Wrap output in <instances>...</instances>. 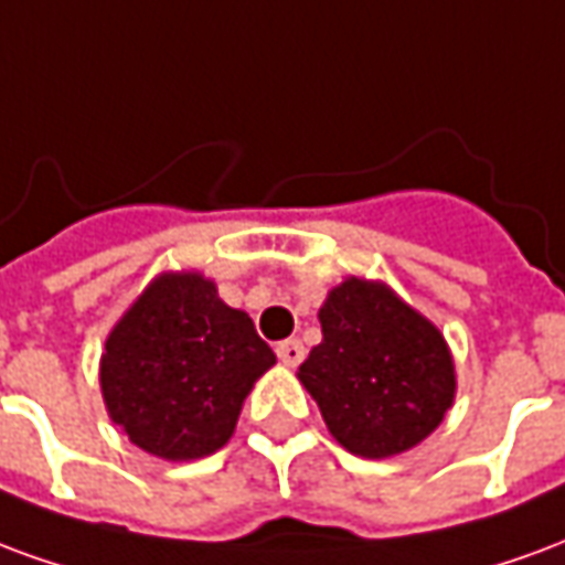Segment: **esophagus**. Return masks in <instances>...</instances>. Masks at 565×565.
<instances>
[{
    "label": "esophagus",
    "mask_w": 565,
    "mask_h": 565,
    "mask_svg": "<svg viewBox=\"0 0 565 565\" xmlns=\"http://www.w3.org/2000/svg\"><path fill=\"white\" fill-rule=\"evenodd\" d=\"M275 354H278V360H281L284 366H299L302 356H306V348H302L299 339H287V342H278Z\"/></svg>",
    "instance_id": "obj_1"
}]
</instances>
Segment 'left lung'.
I'll return each mask as SVG.
<instances>
[{
	"instance_id": "8db88e82",
	"label": "left lung",
	"mask_w": 565,
	"mask_h": 565,
	"mask_svg": "<svg viewBox=\"0 0 565 565\" xmlns=\"http://www.w3.org/2000/svg\"><path fill=\"white\" fill-rule=\"evenodd\" d=\"M323 342L299 366L332 438L384 460L420 445L454 405L445 335L387 284L348 278L320 306Z\"/></svg>"
}]
</instances>
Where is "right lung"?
Instances as JSON below:
<instances>
[{"instance_id":"add662e5","label":"right lung","mask_w":565,"mask_h":565,"mask_svg":"<svg viewBox=\"0 0 565 565\" xmlns=\"http://www.w3.org/2000/svg\"><path fill=\"white\" fill-rule=\"evenodd\" d=\"M275 366L245 311L199 271H166L105 339L99 384L132 445L162 460H199L233 436L254 381Z\"/></svg>"}]
</instances>
